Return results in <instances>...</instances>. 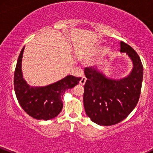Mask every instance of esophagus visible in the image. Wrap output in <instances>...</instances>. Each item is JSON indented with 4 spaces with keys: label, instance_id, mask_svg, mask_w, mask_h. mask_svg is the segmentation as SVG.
I'll return each instance as SVG.
<instances>
[{
    "label": "esophagus",
    "instance_id": "34e87169",
    "mask_svg": "<svg viewBox=\"0 0 153 153\" xmlns=\"http://www.w3.org/2000/svg\"><path fill=\"white\" fill-rule=\"evenodd\" d=\"M86 78H85V77H84V76H83L81 78V79H80V83L81 85H84L85 83V82H86Z\"/></svg>",
    "mask_w": 153,
    "mask_h": 153
}]
</instances>
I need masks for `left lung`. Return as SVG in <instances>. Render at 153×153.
Listing matches in <instances>:
<instances>
[{
  "label": "left lung",
  "mask_w": 153,
  "mask_h": 153,
  "mask_svg": "<svg viewBox=\"0 0 153 153\" xmlns=\"http://www.w3.org/2000/svg\"><path fill=\"white\" fill-rule=\"evenodd\" d=\"M120 52L131 59L133 69L128 75L115 80L97 69L85 68L83 104L86 115L94 123L112 126L124 120L138 103L143 79V66L137 53L120 41Z\"/></svg>",
  "instance_id": "obj_1"
}]
</instances>
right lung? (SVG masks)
<instances>
[{"label": "right lung", "instance_id": "add662e5", "mask_svg": "<svg viewBox=\"0 0 153 153\" xmlns=\"http://www.w3.org/2000/svg\"><path fill=\"white\" fill-rule=\"evenodd\" d=\"M25 46L22 49L14 72V91L20 106L30 116L37 120H48L56 117L63 107L62 97L69 88L78 84L81 78L68 75L46 86H30L22 72Z\"/></svg>", "mask_w": 153, "mask_h": 153}]
</instances>
